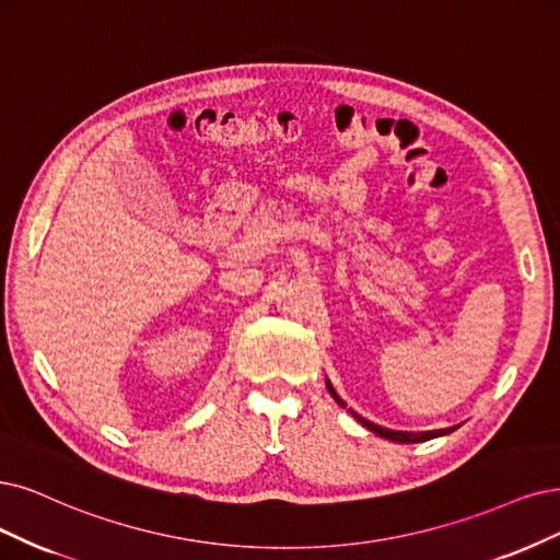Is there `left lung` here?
Masks as SVG:
<instances>
[{"instance_id": "left-lung-1", "label": "left lung", "mask_w": 560, "mask_h": 560, "mask_svg": "<svg viewBox=\"0 0 560 560\" xmlns=\"http://www.w3.org/2000/svg\"><path fill=\"white\" fill-rule=\"evenodd\" d=\"M327 383V389H329V395L335 397V401L339 404V406H343L346 408V404L339 399V395L335 392V387H332V383L329 381H325ZM350 416H353L362 427H366L369 431H374L376 436H381V439H387V441H392V443H424V441H431V439H439V436H445V433H452L454 429L457 427H447V429H436V431H420V433H412V431H392V429H385V427H378V424H374V422H369V420H364V418H360L355 410H350Z\"/></svg>"}]
</instances>
